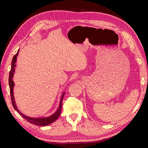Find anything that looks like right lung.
<instances>
[{
	"label": "right lung",
	"mask_w": 148,
	"mask_h": 148,
	"mask_svg": "<svg viewBox=\"0 0 148 148\" xmlns=\"http://www.w3.org/2000/svg\"><path fill=\"white\" fill-rule=\"evenodd\" d=\"M18 52H19V50L16 53V54L13 56V58H12V62H11V68L10 72H9V88H10V94H11V102H12V106H13L14 109L22 116V117H23L24 119H25L27 121H29V123H32L33 125H39V126H46V125H49L50 123H51L56 121V119L59 117V116L61 114V111H62V100H63V99H64L65 93L62 94V96L61 97V100H60V105H59L57 111H56V112H55L53 115L50 116L49 117L34 118L28 117V116L24 115L23 114H22V113L18 109L16 106V104H15L14 99V96H13L14 82H13V80H12V77H13L14 67H15V62H16V58H17V56L18 55Z\"/></svg>",
	"instance_id": "1"
}]
</instances>
